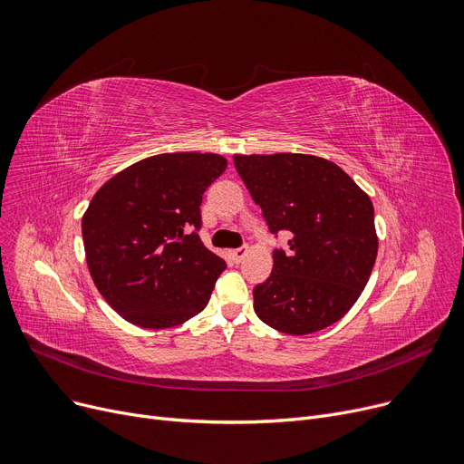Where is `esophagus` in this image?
Listing matches in <instances>:
<instances>
[{"label":"esophagus","mask_w":464,"mask_h":464,"mask_svg":"<svg viewBox=\"0 0 464 464\" xmlns=\"http://www.w3.org/2000/svg\"><path fill=\"white\" fill-rule=\"evenodd\" d=\"M246 254H248V246H240V248L231 250V257L237 261V264H240V261L246 257Z\"/></svg>","instance_id":"1"}]
</instances>
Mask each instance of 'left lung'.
Listing matches in <instances>:
<instances>
[{
    "label": "left lung",
    "mask_w": 464,
    "mask_h": 464,
    "mask_svg": "<svg viewBox=\"0 0 464 464\" xmlns=\"http://www.w3.org/2000/svg\"><path fill=\"white\" fill-rule=\"evenodd\" d=\"M233 160L271 233L292 235L286 252H273L271 276L254 288L256 314L290 335L332 326L356 304L377 257L368 193L316 155H233Z\"/></svg>",
    "instance_id": "8db88e82"
}]
</instances>
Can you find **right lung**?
I'll return each instance as SVG.
<instances>
[{"instance_id":"add662e5","label":"right lung","mask_w":464,"mask_h":464,"mask_svg":"<svg viewBox=\"0 0 464 464\" xmlns=\"http://www.w3.org/2000/svg\"><path fill=\"white\" fill-rule=\"evenodd\" d=\"M226 169L218 153H160L94 193L82 221L87 267L130 324L167 330L207 307L226 261L200 243L198 207Z\"/></svg>"}]
</instances>
